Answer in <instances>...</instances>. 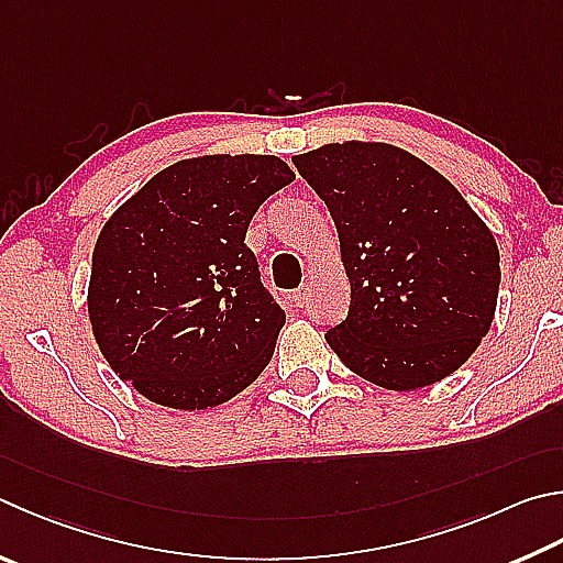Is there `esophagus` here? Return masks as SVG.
I'll list each match as a JSON object with an SVG mask.
<instances>
[{
	"mask_svg": "<svg viewBox=\"0 0 563 563\" xmlns=\"http://www.w3.org/2000/svg\"><path fill=\"white\" fill-rule=\"evenodd\" d=\"M292 300H295V305H298V308H305V305H308L310 300H312V285H300L298 290H295V295H292Z\"/></svg>",
	"mask_w": 563,
	"mask_h": 563,
	"instance_id": "34e87169",
	"label": "esophagus"
}]
</instances>
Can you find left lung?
<instances>
[{
    "label": "left lung",
    "mask_w": 563,
    "mask_h": 563,
    "mask_svg": "<svg viewBox=\"0 0 563 563\" xmlns=\"http://www.w3.org/2000/svg\"><path fill=\"white\" fill-rule=\"evenodd\" d=\"M292 165L340 233L352 302L327 344L346 369L413 391L460 369L493 324V231L441 172L386 142H334Z\"/></svg>",
    "instance_id": "left-lung-1"
}]
</instances>
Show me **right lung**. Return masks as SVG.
<instances>
[{
  "mask_svg": "<svg viewBox=\"0 0 563 563\" xmlns=\"http://www.w3.org/2000/svg\"><path fill=\"white\" fill-rule=\"evenodd\" d=\"M292 179L273 155L181 159L106 221L88 317L122 382L155 404L201 411L258 379L285 312L263 288L246 231Z\"/></svg>",
  "mask_w": 563,
  "mask_h": 563,
  "instance_id": "1",
  "label": "right lung"
}]
</instances>
